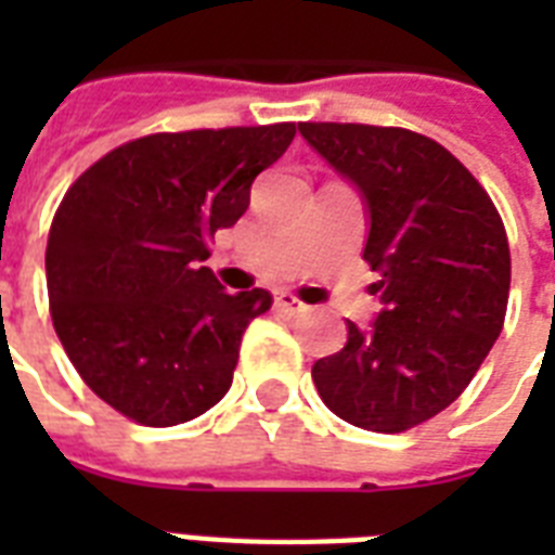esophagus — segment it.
Here are the masks:
<instances>
[{"label":"esophagus","instance_id":"obj_1","mask_svg":"<svg viewBox=\"0 0 555 555\" xmlns=\"http://www.w3.org/2000/svg\"><path fill=\"white\" fill-rule=\"evenodd\" d=\"M273 302H276L279 311H285V313H305L308 311V305L299 302L294 294H287V291H279L276 296H273Z\"/></svg>","mask_w":555,"mask_h":555}]
</instances>
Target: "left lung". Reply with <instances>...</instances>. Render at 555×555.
<instances>
[{"label": "left lung", "instance_id": "1", "mask_svg": "<svg viewBox=\"0 0 555 555\" xmlns=\"http://www.w3.org/2000/svg\"><path fill=\"white\" fill-rule=\"evenodd\" d=\"M308 146L354 184L369 212L363 259L379 313L348 322L317 360L322 403L369 431H405L455 403L499 339L509 244L473 172L431 138L363 124H299Z\"/></svg>", "mask_w": 555, "mask_h": 555}]
</instances>
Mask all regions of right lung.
Returning a JSON list of instances; mask_svg holds the SVG:
<instances>
[{
  "instance_id": "obj_1",
  "label": "right lung",
  "mask_w": 555,
  "mask_h": 555,
  "mask_svg": "<svg viewBox=\"0 0 555 555\" xmlns=\"http://www.w3.org/2000/svg\"><path fill=\"white\" fill-rule=\"evenodd\" d=\"M294 124L146 134L89 167L48 233L51 320L86 386L143 426H176L227 395L261 287L227 294L209 238L250 204Z\"/></svg>"
}]
</instances>
